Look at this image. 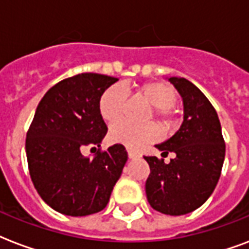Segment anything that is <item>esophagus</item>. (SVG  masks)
<instances>
[{"mask_svg":"<svg viewBox=\"0 0 249 249\" xmlns=\"http://www.w3.org/2000/svg\"><path fill=\"white\" fill-rule=\"evenodd\" d=\"M128 156L129 159H137V158H140V154L136 151H133V150H128Z\"/></svg>","mask_w":249,"mask_h":249,"instance_id":"1","label":"esophagus"}]
</instances>
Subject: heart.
<instances>
[{"label":"heart","mask_w":249,"mask_h":249,"mask_svg":"<svg viewBox=\"0 0 249 249\" xmlns=\"http://www.w3.org/2000/svg\"><path fill=\"white\" fill-rule=\"evenodd\" d=\"M137 97L142 98L152 106L154 116L159 120L163 129L169 130L176 125L177 117L174 111V102L177 101V91L173 86L163 81L144 83L136 89ZM126 97L121 88L109 86L99 99V113L107 124H115L124 116ZM158 136L155 124L134 125L120 123L113 125L108 138L112 143L123 144L130 150H138L143 144L154 141Z\"/></svg>","instance_id":"obj_1"}]
</instances>
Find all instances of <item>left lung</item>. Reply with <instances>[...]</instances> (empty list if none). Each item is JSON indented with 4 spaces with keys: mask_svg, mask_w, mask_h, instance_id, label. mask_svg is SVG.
I'll return each mask as SVG.
<instances>
[{
    "mask_svg": "<svg viewBox=\"0 0 249 249\" xmlns=\"http://www.w3.org/2000/svg\"><path fill=\"white\" fill-rule=\"evenodd\" d=\"M183 101V121L169 140L155 147L169 164L156 156H144L150 165L146 195L152 208L170 216H181L207 201L225 160V142L216 109L208 98L183 77H169Z\"/></svg>",
    "mask_w": 249,
    "mask_h": 249,
    "instance_id": "8db88e82",
    "label": "left lung"
}]
</instances>
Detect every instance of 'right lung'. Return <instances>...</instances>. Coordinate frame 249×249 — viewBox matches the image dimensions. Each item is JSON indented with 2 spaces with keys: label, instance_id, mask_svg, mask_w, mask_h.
I'll list each match as a JSON object with an SVG mask.
<instances>
[{
  "label": "right lung",
  "instance_id": "right-lung-1",
  "mask_svg": "<svg viewBox=\"0 0 249 249\" xmlns=\"http://www.w3.org/2000/svg\"><path fill=\"white\" fill-rule=\"evenodd\" d=\"M117 80L99 73L72 76L49 89L37 106L25 140L29 174L41 199L66 216L105 209L128 160L123 144L98 150L94 158L81 152L86 146L101 147L107 125L99 99Z\"/></svg>",
  "mask_w": 249,
  "mask_h": 249
}]
</instances>
